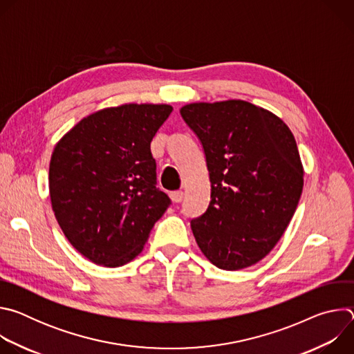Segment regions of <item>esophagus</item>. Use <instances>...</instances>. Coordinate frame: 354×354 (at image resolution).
Masks as SVG:
<instances>
[{"instance_id": "1", "label": "esophagus", "mask_w": 354, "mask_h": 354, "mask_svg": "<svg viewBox=\"0 0 354 354\" xmlns=\"http://www.w3.org/2000/svg\"><path fill=\"white\" fill-rule=\"evenodd\" d=\"M171 197H172V200L175 201V203H180V201L183 200V192H182V190L172 192V193H171Z\"/></svg>"}]
</instances>
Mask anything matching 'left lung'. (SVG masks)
<instances>
[{"label":"left lung","instance_id":"left-lung-1","mask_svg":"<svg viewBox=\"0 0 354 354\" xmlns=\"http://www.w3.org/2000/svg\"><path fill=\"white\" fill-rule=\"evenodd\" d=\"M203 145L212 200L190 227L217 268L239 270L262 261L288 227L304 186L295 138L274 113L246 100L180 108Z\"/></svg>","mask_w":354,"mask_h":354}]
</instances>
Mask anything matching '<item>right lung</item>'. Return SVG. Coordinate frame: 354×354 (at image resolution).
<instances>
[{
    "label": "right lung",
    "mask_w": 354,
    "mask_h": 354,
    "mask_svg": "<svg viewBox=\"0 0 354 354\" xmlns=\"http://www.w3.org/2000/svg\"><path fill=\"white\" fill-rule=\"evenodd\" d=\"M174 108L124 104L81 119L56 144L48 190L68 242L95 265L131 262L171 205L156 187L151 141Z\"/></svg>",
    "instance_id": "right-lung-1"
}]
</instances>
